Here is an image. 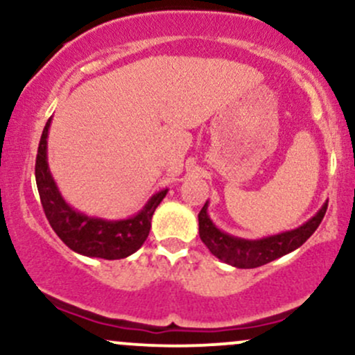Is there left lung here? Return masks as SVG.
Returning a JSON list of instances; mask_svg holds the SVG:
<instances>
[{
    "instance_id": "8db88e82",
    "label": "left lung",
    "mask_w": 355,
    "mask_h": 355,
    "mask_svg": "<svg viewBox=\"0 0 355 355\" xmlns=\"http://www.w3.org/2000/svg\"><path fill=\"white\" fill-rule=\"evenodd\" d=\"M325 210H327V200L312 218H309L297 229L248 240L220 230L210 218L209 200H207L198 214V234H200L202 242L218 260L237 268H255L266 266L279 257L291 254L302 245L320 225Z\"/></svg>"
}]
</instances>
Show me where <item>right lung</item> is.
<instances>
[{
  "instance_id": "1",
  "label": "right lung",
  "mask_w": 355,
  "mask_h": 355,
  "mask_svg": "<svg viewBox=\"0 0 355 355\" xmlns=\"http://www.w3.org/2000/svg\"><path fill=\"white\" fill-rule=\"evenodd\" d=\"M51 118L44 125L36 155L35 177L44 215L51 229L76 254L96 259L116 260L135 254L144 245L152 229L153 211L164 200L168 189L153 193L144 209L128 218L108 220L92 217L73 209L63 198L48 165V133Z\"/></svg>"
}]
</instances>
